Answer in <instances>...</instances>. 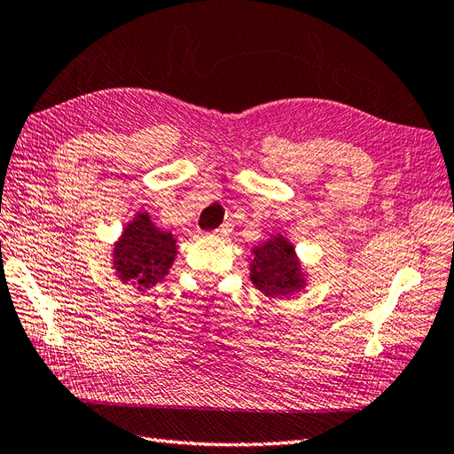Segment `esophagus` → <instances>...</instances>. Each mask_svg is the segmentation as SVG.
Instances as JSON below:
<instances>
[{"mask_svg":"<svg viewBox=\"0 0 454 454\" xmlns=\"http://www.w3.org/2000/svg\"><path fill=\"white\" fill-rule=\"evenodd\" d=\"M228 234H230V226H228V224H223V226L216 228V230L213 231L215 238H226Z\"/></svg>","mask_w":454,"mask_h":454,"instance_id":"obj_1","label":"esophagus"}]
</instances>
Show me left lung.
I'll return each instance as SVG.
<instances>
[{
	"instance_id": "8db88e82",
	"label": "left lung",
	"mask_w": 454,
	"mask_h": 454,
	"mask_svg": "<svg viewBox=\"0 0 454 454\" xmlns=\"http://www.w3.org/2000/svg\"><path fill=\"white\" fill-rule=\"evenodd\" d=\"M251 282L269 297H286L305 284L294 246L284 236H274L253 249Z\"/></svg>"
}]
</instances>
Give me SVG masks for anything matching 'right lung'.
Wrapping results in <instances>:
<instances>
[{
  "label": "right lung",
  "mask_w": 454,
  "mask_h": 454,
  "mask_svg": "<svg viewBox=\"0 0 454 454\" xmlns=\"http://www.w3.org/2000/svg\"><path fill=\"white\" fill-rule=\"evenodd\" d=\"M174 254L176 241L172 234L155 228L147 213H139L114 246L113 262L121 282H132L142 289L159 284L168 274Z\"/></svg>",
  "instance_id": "1"
}]
</instances>
